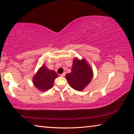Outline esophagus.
Wrapping results in <instances>:
<instances>
[{"instance_id":"obj_1","label":"esophagus","mask_w":134,"mask_h":134,"mask_svg":"<svg viewBox=\"0 0 134 134\" xmlns=\"http://www.w3.org/2000/svg\"><path fill=\"white\" fill-rule=\"evenodd\" d=\"M65 72H63V74H61V76H62V77H64V76H65Z\"/></svg>"}]
</instances>
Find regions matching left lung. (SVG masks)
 I'll use <instances>...</instances> for the list:
<instances>
[{"mask_svg":"<svg viewBox=\"0 0 134 134\" xmlns=\"http://www.w3.org/2000/svg\"><path fill=\"white\" fill-rule=\"evenodd\" d=\"M91 67L85 59L73 60L71 72L65 75V79L70 87L75 90L81 91L90 83L93 77Z\"/></svg>","mask_w":134,"mask_h":134,"instance_id":"obj_1","label":"left lung"}]
</instances>
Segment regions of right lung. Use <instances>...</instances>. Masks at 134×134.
<instances>
[{"instance_id": "obj_1", "label": "right lung", "mask_w": 134, "mask_h": 134, "mask_svg": "<svg viewBox=\"0 0 134 134\" xmlns=\"http://www.w3.org/2000/svg\"><path fill=\"white\" fill-rule=\"evenodd\" d=\"M57 77L56 72L49 70L43 64L33 75V83L38 90L44 92L52 88L54 80Z\"/></svg>"}]
</instances>
